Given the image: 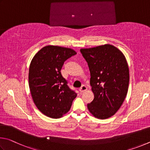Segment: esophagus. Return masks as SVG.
Listing matches in <instances>:
<instances>
[{"mask_svg":"<svg viewBox=\"0 0 150 150\" xmlns=\"http://www.w3.org/2000/svg\"><path fill=\"white\" fill-rule=\"evenodd\" d=\"M87 87H86V86H84V85H83L82 87H81L80 88V90H79V91H80V93H83V92H84V91H86V90H87Z\"/></svg>","mask_w":150,"mask_h":150,"instance_id":"obj_1","label":"esophagus"}]
</instances>
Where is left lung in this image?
Instances as JSON below:
<instances>
[{
	"label": "left lung",
	"instance_id": "8db88e82",
	"mask_svg": "<svg viewBox=\"0 0 150 150\" xmlns=\"http://www.w3.org/2000/svg\"><path fill=\"white\" fill-rule=\"evenodd\" d=\"M90 71L94 99L88 104L91 114L107 119L116 113L124 102L129 85V69L124 54L112 45L81 49Z\"/></svg>",
	"mask_w": 150,
	"mask_h": 150
}]
</instances>
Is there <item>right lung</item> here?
Returning a JSON list of instances; mask_svg holds the SVG:
<instances>
[{
  "label": "right lung",
  "instance_id": "right-lung-1",
  "mask_svg": "<svg viewBox=\"0 0 150 150\" xmlns=\"http://www.w3.org/2000/svg\"><path fill=\"white\" fill-rule=\"evenodd\" d=\"M74 50L47 45L37 52L29 68V86L34 103L43 115L59 119L70 109L77 94L71 90L60 72Z\"/></svg>",
  "mask_w": 150,
  "mask_h": 150
}]
</instances>
